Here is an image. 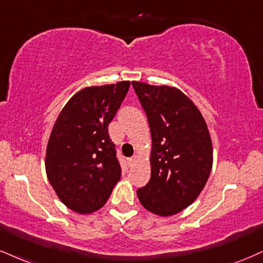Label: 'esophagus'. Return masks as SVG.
<instances>
[{"label":"esophagus","instance_id":"34e87169","mask_svg":"<svg viewBox=\"0 0 263 263\" xmlns=\"http://www.w3.org/2000/svg\"><path fill=\"white\" fill-rule=\"evenodd\" d=\"M137 161V156H133V157H129L128 158V166L130 167V166H133V164H134V162Z\"/></svg>","mask_w":263,"mask_h":263}]
</instances>
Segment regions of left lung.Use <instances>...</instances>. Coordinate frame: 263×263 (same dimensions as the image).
I'll return each mask as SVG.
<instances>
[{
    "mask_svg": "<svg viewBox=\"0 0 263 263\" xmlns=\"http://www.w3.org/2000/svg\"><path fill=\"white\" fill-rule=\"evenodd\" d=\"M146 113L152 138L151 178L137 194L158 216H172L195 201L212 170L206 122L180 90L132 82Z\"/></svg>",
    "mask_w": 263,
    "mask_h": 263,
    "instance_id": "1",
    "label": "left lung"
}]
</instances>
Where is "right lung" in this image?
I'll return each instance as SVG.
<instances>
[{
	"mask_svg": "<svg viewBox=\"0 0 263 263\" xmlns=\"http://www.w3.org/2000/svg\"><path fill=\"white\" fill-rule=\"evenodd\" d=\"M130 83L85 87L63 107L46 150V174L60 200L78 213L105 205L122 168L108 124Z\"/></svg>",
	"mask_w": 263,
	"mask_h": 263,
	"instance_id": "add662e5",
	"label": "right lung"
}]
</instances>
